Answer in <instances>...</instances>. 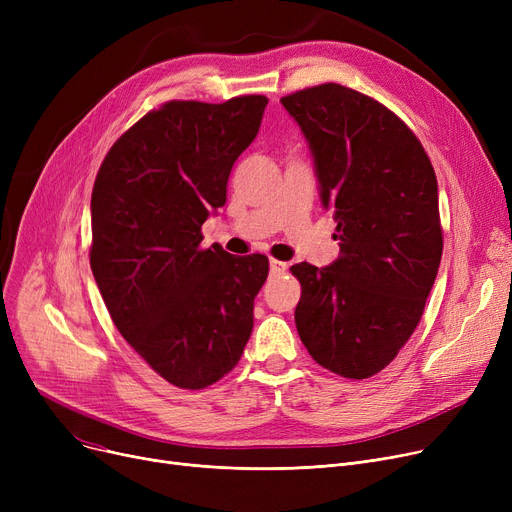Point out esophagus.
Masks as SVG:
<instances>
[{
	"mask_svg": "<svg viewBox=\"0 0 512 512\" xmlns=\"http://www.w3.org/2000/svg\"><path fill=\"white\" fill-rule=\"evenodd\" d=\"M286 263L284 261H278V259H270V272L272 274H282V272H286Z\"/></svg>",
	"mask_w": 512,
	"mask_h": 512,
	"instance_id": "1",
	"label": "esophagus"
}]
</instances>
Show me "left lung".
Returning a JSON list of instances; mask_svg holds the SVG:
<instances>
[{"instance_id":"8db88e82","label":"left lung","mask_w":512,"mask_h":512,"mask_svg":"<svg viewBox=\"0 0 512 512\" xmlns=\"http://www.w3.org/2000/svg\"><path fill=\"white\" fill-rule=\"evenodd\" d=\"M313 155L340 257L297 263L294 311L309 355L342 378L382 371L415 332L442 259L438 180L419 139L386 105L326 83L280 99Z\"/></svg>"}]
</instances>
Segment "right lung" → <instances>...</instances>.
I'll return each mask as SVG.
<instances>
[{"label":"right lung","instance_id":"right-lung-1","mask_svg":"<svg viewBox=\"0 0 512 512\" xmlns=\"http://www.w3.org/2000/svg\"><path fill=\"white\" fill-rule=\"evenodd\" d=\"M265 105L263 95L168 101L122 134L93 184L91 270L105 307L147 365L184 390L224 378L253 332L270 261L199 245Z\"/></svg>","mask_w":512,"mask_h":512}]
</instances>
